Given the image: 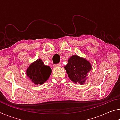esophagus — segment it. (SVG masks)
Returning a JSON list of instances; mask_svg holds the SVG:
<instances>
[{"mask_svg":"<svg viewBox=\"0 0 120 120\" xmlns=\"http://www.w3.org/2000/svg\"><path fill=\"white\" fill-rule=\"evenodd\" d=\"M61 66V64H56L54 65V68H57V67H60Z\"/></svg>","mask_w":120,"mask_h":120,"instance_id":"34e87169","label":"esophagus"}]
</instances>
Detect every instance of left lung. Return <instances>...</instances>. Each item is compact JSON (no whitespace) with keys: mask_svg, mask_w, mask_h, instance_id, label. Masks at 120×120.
Masks as SVG:
<instances>
[{"mask_svg":"<svg viewBox=\"0 0 120 120\" xmlns=\"http://www.w3.org/2000/svg\"><path fill=\"white\" fill-rule=\"evenodd\" d=\"M92 68L90 62L77 55L70 56L68 60V64L64 67L70 79L75 84L81 85L86 82Z\"/></svg>","mask_w":120,"mask_h":120,"instance_id":"8db88e82","label":"left lung"}]
</instances>
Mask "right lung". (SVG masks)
Returning <instances> with one entry per match:
<instances>
[{"instance_id":"obj_1","label":"right lung","mask_w":120,"mask_h":120,"mask_svg":"<svg viewBox=\"0 0 120 120\" xmlns=\"http://www.w3.org/2000/svg\"><path fill=\"white\" fill-rule=\"evenodd\" d=\"M50 67L44 65L41 59L31 63L26 70V76L35 85H42L47 81L51 74Z\"/></svg>"}]
</instances>
